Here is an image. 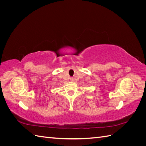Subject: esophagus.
<instances>
[{"mask_svg":"<svg viewBox=\"0 0 146 146\" xmlns=\"http://www.w3.org/2000/svg\"><path fill=\"white\" fill-rule=\"evenodd\" d=\"M70 80L71 81V82H74V78H73L72 77H70Z\"/></svg>","mask_w":146,"mask_h":146,"instance_id":"esophagus-1","label":"esophagus"}]
</instances>
